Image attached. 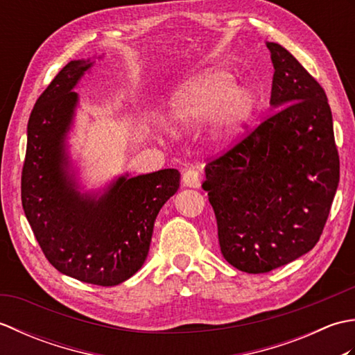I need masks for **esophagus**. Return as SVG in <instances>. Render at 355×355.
<instances>
[{
  "label": "esophagus",
  "instance_id": "1",
  "mask_svg": "<svg viewBox=\"0 0 355 355\" xmlns=\"http://www.w3.org/2000/svg\"><path fill=\"white\" fill-rule=\"evenodd\" d=\"M183 184L187 187H200L201 173L195 169H187L183 173Z\"/></svg>",
  "mask_w": 355,
  "mask_h": 355
}]
</instances>
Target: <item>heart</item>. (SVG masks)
I'll list each match as a JSON object with an SVG mask.
<instances>
[{
    "label": "heart",
    "mask_w": 355,
    "mask_h": 355,
    "mask_svg": "<svg viewBox=\"0 0 355 355\" xmlns=\"http://www.w3.org/2000/svg\"><path fill=\"white\" fill-rule=\"evenodd\" d=\"M256 107L250 87H235V76L216 70L201 76L178 92L171 103L172 120L180 128H192L216 116L224 131L247 122Z\"/></svg>",
    "instance_id": "1"
}]
</instances>
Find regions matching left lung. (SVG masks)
Segmentation results:
<instances>
[{
	"label": "left lung",
	"instance_id": "1",
	"mask_svg": "<svg viewBox=\"0 0 355 355\" xmlns=\"http://www.w3.org/2000/svg\"><path fill=\"white\" fill-rule=\"evenodd\" d=\"M276 110L206 164L224 259L267 273L318 244L340 178L333 116L320 84L288 50L267 42Z\"/></svg>",
	"mask_w": 355,
	"mask_h": 355
}]
</instances>
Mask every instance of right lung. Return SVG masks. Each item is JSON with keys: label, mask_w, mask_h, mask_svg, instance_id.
I'll use <instances>...</instances> for the list:
<instances>
[{"label": "right lung", "mask_w": 355, "mask_h": 355, "mask_svg": "<svg viewBox=\"0 0 355 355\" xmlns=\"http://www.w3.org/2000/svg\"><path fill=\"white\" fill-rule=\"evenodd\" d=\"M92 62L71 61L37 97L27 125L21 201L49 262L61 273L101 286L122 284L145 262L154 221L180 187L177 169L120 177L101 198L80 195L69 175L65 135Z\"/></svg>", "instance_id": "right-lung-1"}]
</instances>
